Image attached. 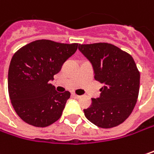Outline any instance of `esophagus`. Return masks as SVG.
<instances>
[{
  "mask_svg": "<svg viewBox=\"0 0 154 154\" xmlns=\"http://www.w3.org/2000/svg\"><path fill=\"white\" fill-rule=\"evenodd\" d=\"M72 97L73 98H75V99H79L81 96H79V95H77V94H75V93H72Z\"/></svg>",
  "mask_w": 154,
  "mask_h": 154,
  "instance_id": "1",
  "label": "esophagus"
}]
</instances>
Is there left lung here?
I'll return each mask as SVG.
<instances>
[{
    "label": "left lung",
    "instance_id": "1",
    "mask_svg": "<svg viewBox=\"0 0 154 154\" xmlns=\"http://www.w3.org/2000/svg\"><path fill=\"white\" fill-rule=\"evenodd\" d=\"M91 63L94 78L104 85L99 98L84 109L96 126L109 129L122 123L131 114L139 91L140 74L132 56L108 43L79 45Z\"/></svg>",
    "mask_w": 154,
    "mask_h": 154
}]
</instances>
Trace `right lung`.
<instances>
[{
    "label": "right lung",
    "instance_id": "add662e5",
    "mask_svg": "<svg viewBox=\"0 0 154 154\" xmlns=\"http://www.w3.org/2000/svg\"><path fill=\"white\" fill-rule=\"evenodd\" d=\"M78 44L48 39L35 40L12 57L8 74L9 99L16 113L26 123L47 127L62 116L69 91L58 92L50 84Z\"/></svg>",
    "mask_w": 154,
    "mask_h": 154
}]
</instances>
